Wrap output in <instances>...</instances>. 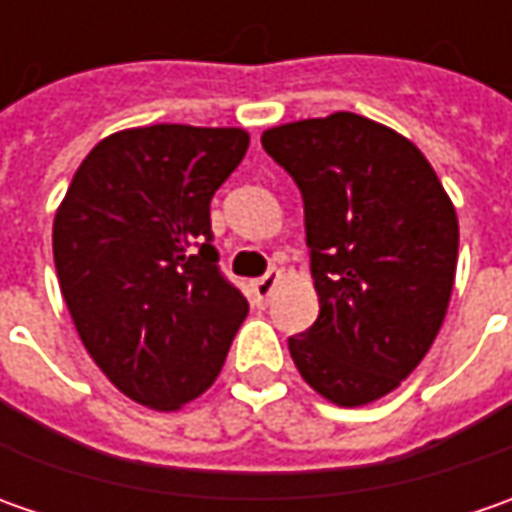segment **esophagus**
Segmentation results:
<instances>
[{
    "label": "esophagus",
    "mask_w": 512,
    "mask_h": 512,
    "mask_svg": "<svg viewBox=\"0 0 512 512\" xmlns=\"http://www.w3.org/2000/svg\"><path fill=\"white\" fill-rule=\"evenodd\" d=\"M282 282V270H267L262 279H253V285H250V290H253V296H256V302L259 305H267V299L273 296V290H276V285Z\"/></svg>",
    "instance_id": "obj_1"
}]
</instances>
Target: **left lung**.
Listing matches in <instances>:
<instances>
[{"label": "left lung", "instance_id": "1", "mask_svg": "<svg viewBox=\"0 0 512 512\" xmlns=\"http://www.w3.org/2000/svg\"><path fill=\"white\" fill-rule=\"evenodd\" d=\"M305 202L319 319L290 356L339 407L387 396L436 339L459 256V219L424 153L359 113L262 133Z\"/></svg>", "mask_w": 512, "mask_h": 512}]
</instances>
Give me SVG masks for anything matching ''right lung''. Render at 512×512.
I'll return each instance as SVG.
<instances>
[{
  "instance_id": "right-lung-1",
  "label": "right lung",
  "mask_w": 512,
  "mask_h": 512,
  "mask_svg": "<svg viewBox=\"0 0 512 512\" xmlns=\"http://www.w3.org/2000/svg\"><path fill=\"white\" fill-rule=\"evenodd\" d=\"M242 128L110 133L73 173L53 262L76 333L128 399L179 410L216 382L247 299L219 270L210 199L245 159Z\"/></svg>"
}]
</instances>
